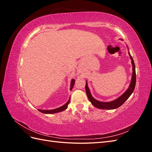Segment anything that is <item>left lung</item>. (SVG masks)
Wrapping results in <instances>:
<instances>
[{"label": "left lung", "instance_id": "obj_1", "mask_svg": "<svg viewBox=\"0 0 152 152\" xmlns=\"http://www.w3.org/2000/svg\"><path fill=\"white\" fill-rule=\"evenodd\" d=\"M127 48H128V47H127ZM128 53H129V55L130 58L131 59V63H132V78H131L130 85H129V86L128 89L126 91L125 93H124L121 96H119L118 98H117L115 100H113V101H111V102H99V101L94 99L93 97V96L91 95L90 90L88 87V85H87V82L86 81V94L87 96V98H88L89 100L91 102V104L93 106H94L95 107L99 108V109H103V110H113V109L117 108L118 107H120L121 105H122L123 103L125 102L129 98V96L133 93V91H134L135 86H136L135 65L134 63V60H133L132 57L131 56L130 53L128 51Z\"/></svg>", "mask_w": 152, "mask_h": 152}]
</instances>
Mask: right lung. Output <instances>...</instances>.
I'll return each instance as SVG.
<instances>
[{"mask_svg": "<svg viewBox=\"0 0 152 152\" xmlns=\"http://www.w3.org/2000/svg\"><path fill=\"white\" fill-rule=\"evenodd\" d=\"M74 84H75V79H72L71 83H70V91H72L73 86H74ZM70 98H69L68 102L65 104L61 106V107H60L55 108L53 110H40V109H38V110L39 112H42L43 113H46V114H52V113H58V112L64 111V110H65L68 108V105L69 103H70Z\"/></svg>", "mask_w": 152, "mask_h": 152, "instance_id": "add662e5", "label": "right lung"}]
</instances>
